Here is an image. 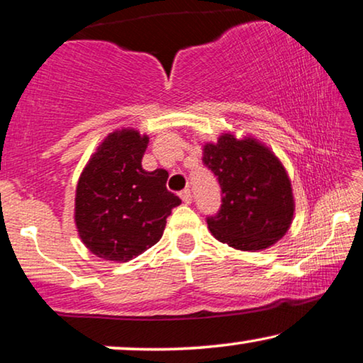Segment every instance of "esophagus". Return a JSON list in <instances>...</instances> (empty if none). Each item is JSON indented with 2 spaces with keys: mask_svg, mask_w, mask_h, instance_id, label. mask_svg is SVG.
<instances>
[{
  "mask_svg": "<svg viewBox=\"0 0 363 363\" xmlns=\"http://www.w3.org/2000/svg\"><path fill=\"white\" fill-rule=\"evenodd\" d=\"M180 198H182V201L186 203V204H190L193 201V194H191L190 190H183L180 193Z\"/></svg>",
  "mask_w": 363,
  "mask_h": 363,
  "instance_id": "34e87169",
  "label": "esophagus"
}]
</instances>
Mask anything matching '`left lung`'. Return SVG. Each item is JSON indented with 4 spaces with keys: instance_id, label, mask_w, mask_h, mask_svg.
I'll return each instance as SVG.
<instances>
[{
    "instance_id": "obj_1",
    "label": "left lung",
    "mask_w": 363,
    "mask_h": 363,
    "mask_svg": "<svg viewBox=\"0 0 363 363\" xmlns=\"http://www.w3.org/2000/svg\"><path fill=\"white\" fill-rule=\"evenodd\" d=\"M203 162L218 177L223 204L208 228L219 242L235 250L257 252L277 244L295 214L291 180L281 160L254 135L220 133L204 143Z\"/></svg>"
}]
</instances>
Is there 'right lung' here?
Instances as JSON below:
<instances>
[{
    "label": "right lung",
    "instance_id": "right-lung-1",
    "mask_svg": "<svg viewBox=\"0 0 363 363\" xmlns=\"http://www.w3.org/2000/svg\"><path fill=\"white\" fill-rule=\"evenodd\" d=\"M149 135L109 133L90 155L75 190L77 233L99 259L129 262L159 242L182 199L167 190L169 172L143 169Z\"/></svg>",
    "mask_w": 363,
    "mask_h": 363
}]
</instances>
